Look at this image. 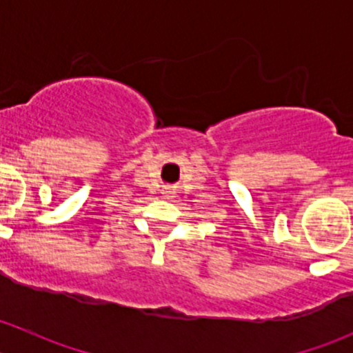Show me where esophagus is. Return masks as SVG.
<instances>
[{"instance_id":"esophagus-1","label":"esophagus","mask_w":353,"mask_h":353,"mask_svg":"<svg viewBox=\"0 0 353 353\" xmlns=\"http://www.w3.org/2000/svg\"><path fill=\"white\" fill-rule=\"evenodd\" d=\"M162 194H163V196H165V198H172L174 191H172V190H170V188H165V190H163V191H162Z\"/></svg>"}]
</instances>
